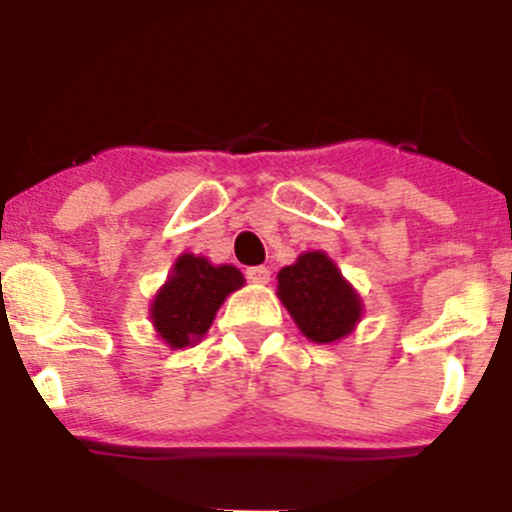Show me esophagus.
Wrapping results in <instances>:
<instances>
[{
    "instance_id": "obj_1",
    "label": "esophagus",
    "mask_w": 512,
    "mask_h": 512,
    "mask_svg": "<svg viewBox=\"0 0 512 512\" xmlns=\"http://www.w3.org/2000/svg\"><path fill=\"white\" fill-rule=\"evenodd\" d=\"M247 280L252 282V285H267V282H270V270H267V267H262V265H257V267H247Z\"/></svg>"
}]
</instances>
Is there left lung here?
<instances>
[{"label": "left lung", "mask_w": 512, "mask_h": 512, "mask_svg": "<svg viewBox=\"0 0 512 512\" xmlns=\"http://www.w3.org/2000/svg\"><path fill=\"white\" fill-rule=\"evenodd\" d=\"M277 297L299 332L314 344L349 337L364 314V302L337 262L324 250L302 252L277 272Z\"/></svg>", "instance_id": "8db88e82"}]
</instances>
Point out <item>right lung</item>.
Wrapping results in <instances>:
<instances>
[{
  "mask_svg": "<svg viewBox=\"0 0 512 512\" xmlns=\"http://www.w3.org/2000/svg\"><path fill=\"white\" fill-rule=\"evenodd\" d=\"M242 285L245 277L235 265H213L208 257L183 252L148 309L156 337L170 349L198 344L208 334L220 304Z\"/></svg>",
  "mask_w": 512,
  "mask_h": 512,
  "instance_id": "right-lung-1",
  "label": "right lung"
}]
</instances>
